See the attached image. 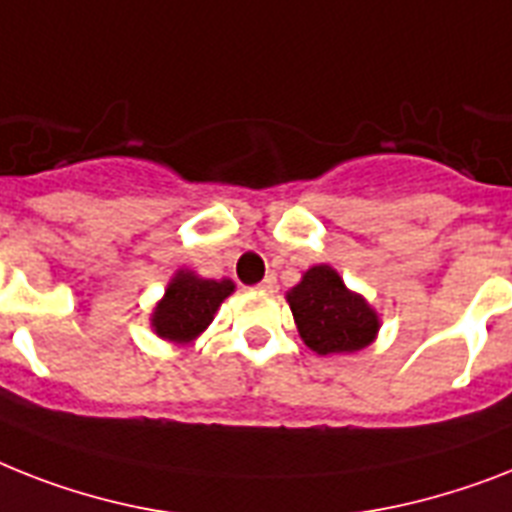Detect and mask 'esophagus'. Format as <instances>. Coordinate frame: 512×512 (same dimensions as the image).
Wrapping results in <instances>:
<instances>
[{
	"instance_id": "1",
	"label": "esophagus",
	"mask_w": 512,
	"mask_h": 512,
	"mask_svg": "<svg viewBox=\"0 0 512 512\" xmlns=\"http://www.w3.org/2000/svg\"><path fill=\"white\" fill-rule=\"evenodd\" d=\"M257 289H260V292H276V289H278L276 276H265L263 281H260V284H257Z\"/></svg>"
}]
</instances>
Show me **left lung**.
Wrapping results in <instances>:
<instances>
[{"instance_id": "left-lung-1", "label": "left lung", "mask_w": 512, "mask_h": 512, "mask_svg": "<svg viewBox=\"0 0 512 512\" xmlns=\"http://www.w3.org/2000/svg\"><path fill=\"white\" fill-rule=\"evenodd\" d=\"M299 336L318 355L363 350L373 342L378 318L360 294H352L334 268L315 265L289 292Z\"/></svg>"}]
</instances>
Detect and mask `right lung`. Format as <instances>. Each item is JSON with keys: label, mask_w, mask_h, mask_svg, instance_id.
<instances>
[{"label": "right lung", "mask_w": 512, "mask_h": 512, "mask_svg": "<svg viewBox=\"0 0 512 512\" xmlns=\"http://www.w3.org/2000/svg\"><path fill=\"white\" fill-rule=\"evenodd\" d=\"M231 292H234V284L228 278L213 281V278H199L194 273L178 270L152 315V326L162 339L191 342L210 326L215 310Z\"/></svg>", "instance_id": "obj_1"}]
</instances>
